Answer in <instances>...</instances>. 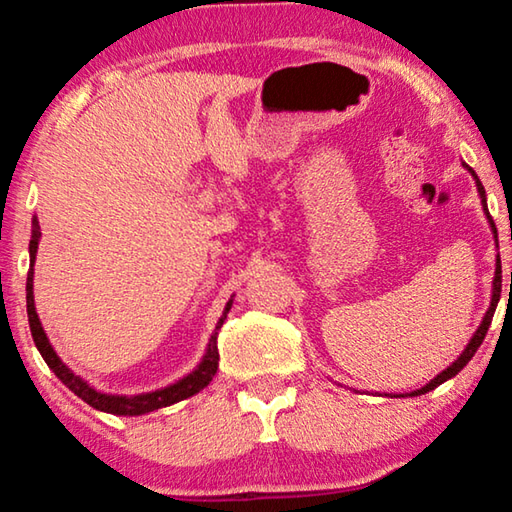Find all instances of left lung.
Returning a JSON list of instances; mask_svg holds the SVG:
<instances>
[{"label": "left lung", "instance_id": "obj_1", "mask_svg": "<svg viewBox=\"0 0 512 512\" xmlns=\"http://www.w3.org/2000/svg\"><path fill=\"white\" fill-rule=\"evenodd\" d=\"M468 170H471V167H468ZM471 174H473V179H475V186H478V193H480V198H482V207H485V214H487V219L492 221V216H489V212H487V198H485V188H482V184H480V179H478V174H475L473 170H471ZM492 228H494V223H492ZM499 298H501V261L499 258H496V275H494V291H492V305H489V310H487V314H485V319H482V324L478 326V331H475V335L471 338V342H468L466 345V349L464 352H461V356L457 361L452 363L450 368H445L443 373L440 375H436L433 377V380L426 384V387H422V389H417V391H412L410 396H422V394H426V391H431V389H436L438 384H443V382H447L450 380V377H454L459 373L461 368L466 366L468 361L473 359V354L478 352V347L482 345V340H485V335H487V331H489V324H492V317H494V310H496V303H499Z\"/></svg>", "mask_w": 512, "mask_h": 512}]
</instances>
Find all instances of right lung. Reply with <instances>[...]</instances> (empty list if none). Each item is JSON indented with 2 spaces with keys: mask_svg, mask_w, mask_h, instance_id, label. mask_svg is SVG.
Returning <instances> with one entry per match:
<instances>
[{
  "mask_svg": "<svg viewBox=\"0 0 512 512\" xmlns=\"http://www.w3.org/2000/svg\"><path fill=\"white\" fill-rule=\"evenodd\" d=\"M39 237H41V228H39V219L34 216L32 221V240H30V272H27V319H30V331L34 338V345H37L39 354L44 356V361L48 363V368L53 370L55 375L60 377L62 384H67L69 389L74 391L81 401H86L88 405H93L95 410L102 412H111V415H146V412H153L158 408H167V405L184 401V398L198 394L200 389H205L212 377L216 375V368H219V347H216V335H219V328L223 326V319L233 305V300H228L226 312L219 319V324L214 328V335L209 338L207 345V354L205 359L200 361V366L193 370L191 375H186L184 380L170 384V387L151 391V394H139V396H111V394H100L90 387L88 382H83L79 375H74L65 363L60 361V356L53 352L51 342H48L44 328H41V321L37 317V310H34V291H32V282H34V258H37V249H39Z\"/></svg>",
  "mask_w": 512,
  "mask_h": 512,
  "instance_id": "1",
  "label": "right lung"
}]
</instances>
